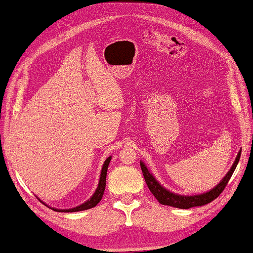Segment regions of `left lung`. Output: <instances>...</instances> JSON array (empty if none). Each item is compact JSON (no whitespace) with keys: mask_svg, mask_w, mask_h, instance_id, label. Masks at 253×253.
Listing matches in <instances>:
<instances>
[{"mask_svg":"<svg viewBox=\"0 0 253 253\" xmlns=\"http://www.w3.org/2000/svg\"><path fill=\"white\" fill-rule=\"evenodd\" d=\"M241 151H239L238 156L235 158L234 164L232 165L231 169L228 170V173L225 175V177L219 182V184H217L215 188L211 189V191L203 193V194H197V196H181V194H176L166 190L164 186H162L158 183V181L153 176L148 169H147L146 165L143 164L142 162H140V166H141V170L143 174V177H145V181L150 192L154 194L155 198L159 201V204L170 206V207L175 208H181V209H189L191 207H197V206H204L209 203H211L212 200H215L219 194L223 192L225 186L228 183L230 178L232 176L233 172H234L236 169V165L240 161Z\"/></svg>","mask_w":253,"mask_h":253,"instance_id":"obj_1","label":"left lung"}]
</instances>
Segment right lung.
I'll return each instance as SVG.
<instances>
[{"label":"right lung","instance_id":"add662e5","mask_svg":"<svg viewBox=\"0 0 253 253\" xmlns=\"http://www.w3.org/2000/svg\"><path fill=\"white\" fill-rule=\"evenodd\" d=\"M111 156L108 157L106 161H105L103 169H102V173H100V178H99V183H98V188L96 189L95 193L92 194V197L89 199L86 203H84L83 205L78 206V207L71 208V209H56V208H52L53 211H62V212H75V211H87V209H90L92 207L99 203L102 200L103 194L105 191V186H106V174H107V169H108V164L111 162Z\"/></svg>","mask_w":253,"mask_h":253}]
</instances>
